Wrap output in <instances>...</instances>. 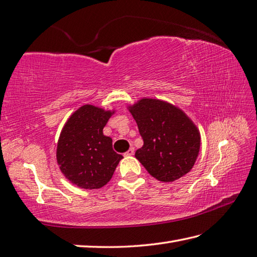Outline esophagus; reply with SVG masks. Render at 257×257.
<instances>
[{
    "mask_svg": "<svg viewBox=\"0 0 257 257\" xmlns=\"http://www.w3.org/2000/svg\"><path fill=\"white\" fill-rule=\"evenodd\" d=\"M134 154H135V149H134V147H132L128 150V152L124 153V156H133Z\"/></svg>",
    "mask_w": 257,
    "mask_h": 257,
    "instance_id": "esophagus-1",
    "label": "esophagus"
}]
</instances>
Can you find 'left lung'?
I'll list each match as a JSON object with an SVG mask.
<instances>
[{
	"instance_id": "left-lung-1",
	"label": "left lung",
	"mask_w": 257,
	"mask_h": 257,
	"mask_svg": "<svg viewBox=\"0 0 257 257\" xmlns=\"http://www.w3.org/2000/svg\"><path fill=\"white\" fill-rule=\"evenodd\" d=\"M144 146L136 152L147 172L169 183L187 174L200 147L198 129L182 110L156 99H142L130 108Z\"/></svg>"
}]
</instances>
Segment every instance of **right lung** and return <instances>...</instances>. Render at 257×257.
I'll return each mask as SVG.
<instances>
[{
    "label": "right lung",
    "mask_w": 257,
    "mask_h": 257,
    "mask_svg": "<svg viewBox=\"0 0 257 257\" xmlns=\"http://www.w3.org/2000/svg\"><path fill=\"white\" fill-rule=\"evenodd\" d=\"M110 111L85 104L65 123L60 135L57 160L62 174L80 188L98 189L111 179L122 158L102 130Z\"/></svg>",
    "instance_id": "add662e5"
}]
</instances>
